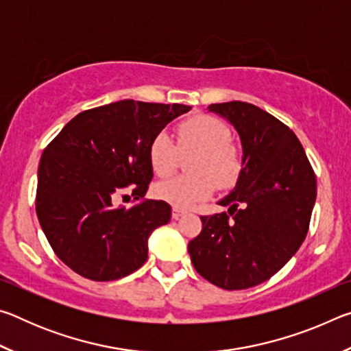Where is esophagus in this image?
<instances>
[{"mask_svg": "<svg viewBox=\"0 0 351 351\" xmlns=\"http://www.w3.org/2000/svg\"><path fill=\"white\" fill-rule=\"evenodd\" d=\"M184 210H181V209H176V207H173V210H171V217H173L175 219H178V218H181L182 215H184Z\"/></svg>", "mask_w": 351, "mask_h": 351, "instance_id": "34e87169", "label": "esophagus"}]
</instances>
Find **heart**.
<instances>
[{
	"instance_id": "1",
	"label": "heart",
	"mask_w": 351,
	"mask_h": 351,
	"mask_svg": "<svg viewBox=\"0 0 351 351\" xmlns=\"http://www.w3.org/2000/svg\"><path fill=\"white\" fill-rule=\"evenodd\" d=\"M178 148L182 154L197 153L189 164L192 175L173 176L158 182L154 197L176 209H189L212 195L215 184L230 189L243 169L241 153L232 142L228 125L219 119L197 114L182 121L176 130ZM178 148L167 133H158L148 145V161L158 176H167L178 164Z\"/></svg>"
}]
</instances>
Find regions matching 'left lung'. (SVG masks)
<instances>
[{
	"mask_svg": "<svg viewBox=\"0 0 351 351\" xmlns=\"http://www.w3.org/2000/svg\"><path fill=\"white\" fill-rule=\"evenodd\" d=\"M239 134L243 169L235 187L217 204L227 213L201 217L203 230L189 243L195 269L224 289H246L280 271L304 243L316 176L295 134L258 106H207Z\"/></svg>",
	"mask_w": 351,
	"mask_h": 351,
	"instance_id": "left-lung-1",
	"label": "left lung"
}]
</instances>
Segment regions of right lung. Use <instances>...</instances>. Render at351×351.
I'll return each mask as SVG.
<instances>
[{"mask_svg":"<svg viewBox=\"0 0 351 351\" xmlns=\"http://www.w3.org/2000/svg\"><path fill=\"white\" fill-rule=\"evenodd\" d=\"M190 110L121 100L77 114L46 147L35 209L51 247L77 274L117 280L145 263L148 239L170 221V204L145 199L127 209L112 201L122 192L144 198L153 178L148 145Z\"/></svg>","mask_w":351,"mask_h":351,"instance_id":"1","label":"right lung"}]
</instances>
